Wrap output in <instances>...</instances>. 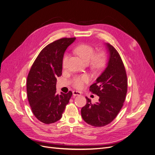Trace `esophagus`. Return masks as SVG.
Returning a JSON list of instances; mask_svg holds the SVG:
<instances>
[{
    "label": "esophagus",
    "instance_id": "esophagus-1",
    "mask_svg": "<svg viewBox=\"0 0 155 155\" xmlns=\"http://www.w3.org/2000/svg\"><path fill=\"white\" fill-rule=\"evenodd\" d=\"M72 94L73 96H81V93L80 91H72Z\"/></svg>",
    "mask_w": 155,
    "mask_h": 155
}]
</instances>
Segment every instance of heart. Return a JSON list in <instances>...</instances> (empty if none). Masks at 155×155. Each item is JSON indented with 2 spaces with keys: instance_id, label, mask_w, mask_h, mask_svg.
Wrapping results in <instances>:
<instances>
[{
  "instance_id": "1",
  "label": "heart",
  "mask_w": 155,
  "mask_h": 155,
  "mask_svg": "<svg viewBox=\"0 0 155 155\" xmlns=\"http://www.w3.org/2000/svg\"><path fill=\"white\" fill-rule=\"evenodd\" d=\"M74 51L84 62H87L91 60V65L94 69H100L106 65L107 59L105 52L100 51L95 53V48L91 45L81 44L76 46ZM68 58L69 54L68 53L64 54L62 58V66L63 68H67ZM89 80V77L86 74L75 76L72 78L71 83L74 87L81 89L84 86L85 83H88Z\"/></svg>"
}]
</instances>
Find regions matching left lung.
Segmentation results:
<instances>
[{
    "label": "left lung",
    "mask_w": 155,
    "mask_h": 155,
    "mask_svg": "<svg viewBox=\"0 0 155 155\" xmlns=\"http://www.w3.org/2000/svg\"><path fill=\"white\" fill-rule=\"evenodd\" d=\"M110 51V60L104 71L89 91L99 97V101L92 103L86 97V104L81 109V116L87 124L102 127L111 123L120 113L125 101L128 80L124 64L117 50L106 44Z\"/></svg>",
    "instance_id": "obj_1"
}]
</instances>
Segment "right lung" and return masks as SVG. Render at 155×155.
<instances>
[{"instance_id": "1", "label": "right lung", "mask_w": 155, "mask_h": 155, "mask_svg": "<svg viewBox=\"0 0 155 155\" xmlns=\"http://www.w3.org/2000/svg\"><path fill=\"white\" fill-rule=\"evenodd\" d=\"M75 38H61L47 45L34 61L27 79V98L31 110L45 124L59 120L72 93H56L57 77L62 74V58Z\"/></svg>"}]
</instances>
